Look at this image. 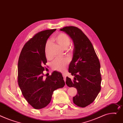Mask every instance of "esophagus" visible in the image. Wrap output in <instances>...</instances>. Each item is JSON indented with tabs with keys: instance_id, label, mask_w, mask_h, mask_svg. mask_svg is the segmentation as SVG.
Here are the masks:
<instances>
[{
	"instance_id": "esophagus-1",
	"label": "esophagus",
	"mask_w": 123,
	"mask_h": 123,
	"mask_svg": "<svg viewBox=\"0 0 123 123\" xmlns=\"http://www.w3.org/2000/svg\"><path fill=\"white\" fill-rule=\"evenodd\" d=\"M62 76L63 77V78H64V80L65 81V82L66 81V75H65V74H62Z\"/></svg>"
}]
</instances>
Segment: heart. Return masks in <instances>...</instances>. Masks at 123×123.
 I'll return each mask as SVG.
<instances>
[{"label":"heart","mask_w":123,"mask_h":123,"mask_svg":"<svg viewBox=\"0 0 123 123\" xmlns=\"http://www.w3.org/2000/svg\"><path fill=\"white\" fill-rule=\"evenodd\" d=\"M54 39L64 49H67L71 43L70 37L64 33L58 34L54 37ZM49 42H47L45 46V54L47 59L50 58L49 55ZM68 63V60L66 59H58L52 62V67L54 70L63 72L66 70Z\"/></svg>","instance_id":"obj_1"}]
</instances>
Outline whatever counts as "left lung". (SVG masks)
Listing matches in <instances>:
<instances>
[{
  "label": "left lung",
  "instance_id": "1",
  "mask_svg": "<svg viewBox=\"0 0 123 123\" xmlns=\"http://www.w3.org/2000/svg\"><path fill=\"white\" fill-rule=\"evenodd\" d=\"M68 34L73 41V56L69 72L75 77H66L69 87L76 88L77 95L73 102L79 107H85L92 103L101 90L100 64L91 41L81 30L74 26L60 30Z\"/></svg>",
  "mask_w": 123,
  "mask_h": 123
}]
</instances>
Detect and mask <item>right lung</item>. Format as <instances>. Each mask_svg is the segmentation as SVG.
Segmentation results:
<instances>
[{"mask_svg": "<svg viewBox=\"0 0 123 123\" xmlns=\"http://www.w3.org/2000/svg\"><path fill=\"white\" fill-rule=\"evenodd\" d=\"M56 29L47 30L36 34L24 45L18 64V82L25 98L36 109L50 102L55 90L65 86L61 73L54 71L43 78L47 60L45 46L49 36Z\"/></svg>", "mask_w": 123, "mask_h": 123, "instance_id": "obj_1", "label": "right lung"}]
</instances>
